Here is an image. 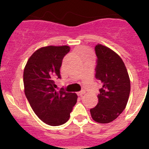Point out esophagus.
<instances>
[{"mask_svg": "<svg viewBox=\"0 0 149 149\" xmlns=\"http://www.w3.org/2000/svg\"><path fill=\"white\" fill-rule=\"evenodd\" d=\"M85 93H86V92H85V91H84V90H82V91H81V92H79V93H78V95L83 96L84 94H85Z\"/></svg>", "mask_w": 149, "mask_h": 149, "instance_id": "obj_1", "label": "esophagus"}]
</instances>
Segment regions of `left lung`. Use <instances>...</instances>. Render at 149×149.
Segmentation results:
<instances>
[{"label":"left lung","instance_id":"1","mask_svg":"<svg viewBox=\"0 0 149 149\" xmlns=\"http://www.w3.org/2000/svg\"><path fill=\"white\" fill-rule=\"evenodd\" d=\"M97 56L95 78L101 84L98 103L90 109L93 120L109 123L125 108L131 92V83L125 65L116 52L101 44L95 47Z\"/></svg>","mask_w":149,"mask_h":149}]
</instances>
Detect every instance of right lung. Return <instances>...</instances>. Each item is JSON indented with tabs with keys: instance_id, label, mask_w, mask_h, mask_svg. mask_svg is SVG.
Wrapping results in <instances>:
<instances>
[{
	"instance_id": "obj_1",
	"label": "right lung",
	"mask_w": 149,
	"mask_h": 149,
	"mask_svg": "<svg viewBox=\"0 0 149 149\" xmlns=\"http://www.w3.org/2000/svg\"><path fill=\"white\" fill-rule=\"evenodd\" d=\"M70 47L47 46L36 51L24 70L26 98L36 115L47 125H61L70 117L77 102L75 93H66L63 88L56 92L55 79L61 78L60 67Z\"/></svg>"
}]
</instances>
